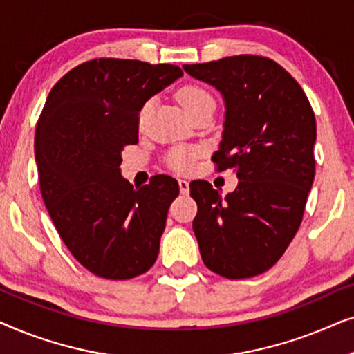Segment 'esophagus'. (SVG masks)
Masks as SVG:
<instances>
[{
	"mask_svg": "<svg viewBox=\"0 0 354 354\" xmlns=\"http://www.w3.org/2000/svg\"><path fill=\"white\" fill-rule=\"evenodd\" d=\"M178 188H180L182 195H188V192H190V183L180 178V180H178Z\"/></svg>",
	"mask_w": 354,
	"mask_h": 354,
	"instance_id": "esophagus-1",
	"label": "esophagus"
}]
</instances>
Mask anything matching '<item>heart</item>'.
<instances>
[{"label": "heart", "mask_w": 354, "mask_h": 354, "mask_svg": "<svg viewBox=\"0 0 354 354\" xmlns=\"http://www.w3.org/2000/svg\"><path fill=\"white\" fill-rule=\"evenodd\" d=\"M177 100L187 114H192L193 111L200 109L203 106L214 103L212 96L207 93L205 88H200V86H195V85H187L178 90ZM149 106L151 104L147 103L142 108V111H140V118H138L140 124H143L145 119H147V115L149 113ZM196 154H198L196 149H192V148L176 149V151H172L171 156H169V162H171V166L174 169H177V171L187 172L190 171L193 164H195Z\"/></svg>", "instance_id": "b5f03b06"}]
</instances>
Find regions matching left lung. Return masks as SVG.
<instances>
[{
    "instance_id": "obj_1",
    "label": "left lung",
    "mask_w": 354,
    "mask_h": 354,
    "mask_svg": "<svg viewBox=\"0 0 354 354\" xmlns=\"http://www.w3.org/2000/svg\"><path fill=\"white\" fill-rule=\"evenodd\" d=\"M182 67L224 100V130L212 161L239 178L225 196L209 182L190 183L203 263L227 279L263 274L293 240L313 187L311 104L298 82L268 57L240 55Z\"/></svg>"
}]
</instances>
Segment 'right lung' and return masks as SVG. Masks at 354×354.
I'll return each instance as SVG.
<instances>
[{"label":"right lung","mask_w":354,"mask_h":354,"mask_svg":"<svg viewBox=\"0 0 354 354\" xmlns=\"http://www.w3.org/2000/svg\"><path fill=\"white\" fill-rule=\"evenodd\" d=\"M182 75L172 64L93 59L48 95L35 132L41 196L72 256L100 277H137L158 258L178 183L156 176L133 188L120 162L145 103Z\"/></svg>","instance_id":"right-lung-1"}]
</instances>
